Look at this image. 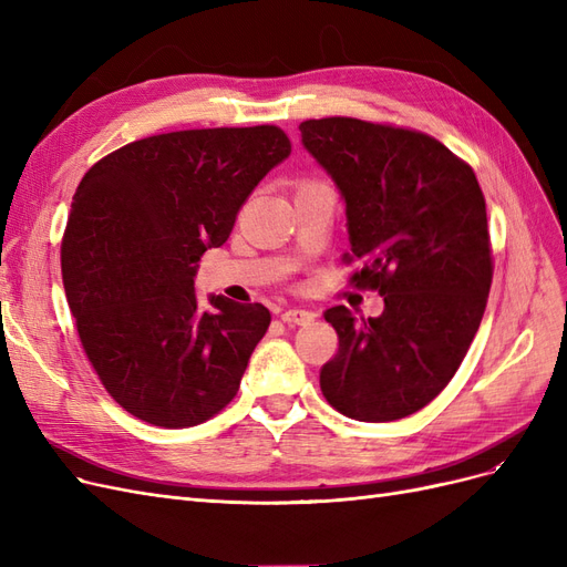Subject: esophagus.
Segmentation results:
<instances>
[{"instance_id": "1", "label": "esophagus", "mask_w": 567, "mask_h": 567, "mask_svg": "<svg viewBox=\"0 0 567 567\" xmlns=\"http://www.w3.org/2000/svg\"><path fill=\"white\" fill-rule=\"evenodd\" d=\"M281 319H284L286 323H298V326H305V323L315 321V315H312V312H307V310H286V312L281 315Z\"/></svg>"}]
</instances>
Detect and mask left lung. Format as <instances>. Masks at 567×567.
Here are the masks:
<instances>
[{
  "label": "left lung",
  "mask_w": 567,
  "mask_h": 567,
  "mask_svg": "<svg viewBox=\"0 0 567 567\" xmlns=\"http://www.w3.org/2000/svg\"><path fill=\"white\" fill-rule=\"evenodd\" d=\"M305 148L346 198L350 286L383 296L381 317L346 305L323 319L338 352L321 367L326 402L367 423L431 404L454 379L483 321L492 244L473 167L435 136L357 117L300 123Z\"/></svg>",
  "instance_id": "1"
}]
</instances>
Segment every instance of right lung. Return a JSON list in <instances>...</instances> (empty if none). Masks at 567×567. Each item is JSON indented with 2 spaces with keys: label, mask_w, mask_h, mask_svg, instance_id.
<instances>
[{
  "label": "right lung",
  "mask_w": 567,
  "mask_h": 567,
  "mask_svg": "<svg viewBox=\"0 0 567 567\" xmlns=\"http://www.w3.org/2000/svg\"><path fill=\"white\" fill-rule=\"evenodd\" d=\"M288 153L277 125L179 130L84 173L61 241L63 288L84 354L127 414L192 427L236 398L271 315L225 296L200 307L194 277Z\"/></svg>",
  "instance_id": "obj_1"
}]
</instances>
